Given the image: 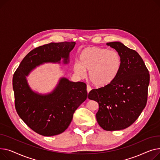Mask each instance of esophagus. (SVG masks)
Masks as SVG:
<instances>
[{"label": "esophagus", "instance_id": "34e87169", "mask_svg": "<svg viewBox=\"0 0 160 160\" xmlns=\"http://www.w3.org/2000/svg\"><path fill=\"white\" fill-rule=\"evenodd\" d=\"M92 90V88L90 87V86H89L88 84H87V92H88V93L90 92V90Z\"/></svg>", "mask_w": 160, "mask_h": 160}]
</instances>
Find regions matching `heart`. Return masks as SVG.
<instances>
[{
	"mask_svg": "<svg viewBox=\"0 0 160 160\" xmlns=\"http://www.w3.org/2000/svg\"><path fill=\"white\" fill-rule=\"evenodd\" d=\"M122 66L120 54L116 50H108L97 46L83 49L79 55V62H76L73 69L79 76L88 72V78L96 87H105L113 81Z\"/></svg>",
	"mask_w": 160,
	"mask_h": 160,
	"instance_id": "obj_1",
	"label": "heart"
}]
</instances>
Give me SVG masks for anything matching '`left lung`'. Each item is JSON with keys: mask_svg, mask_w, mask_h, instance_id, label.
Segmentation results:
<instances>
[{"mask_svg": "<svg viewBox=\"0 0 160 160\" xmlns=\"http://www.w3.org/2000/svg\"><path fill=\"white\" fill-rule=\"evenodd\" d=\"M107 44L120 54L121 70L110 84L92 90L88 98L98 102L99 126L108 131L119 130L134 123L145 107L150 75L137 52L120 42Z\"/></svg>", "mask_w": 160, "mask_h": 160, "instance_id": "left-lung-1", "label": "left lung"}]
</instances>
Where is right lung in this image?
I'll return each mask as SVG.
<instances>
[{"label": "right lung", "instance_id": "add662e5", "mask_svg": "<svg viewBox=\"0 0 160 160\" xmlns=\"http://www.w3.org/2000/svg\"><path fill=\"white\" fill-rule=\"evenodd\" d=\"M75 42H51L28 53L13 77L15 106L18 115L37 134L52 136L61 134L70 125L74 112L87 98V84L61 78L57 87L48 94L34 92L26 76L37 66L44 62H69Z\"/></svg>", "mask_w": 160, "mask_h": 160}]
</instances>
